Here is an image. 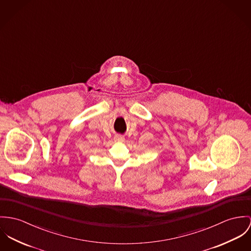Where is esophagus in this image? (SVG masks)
Returning a JSON list of instances; mask_svg holds the SVG:
<instances>
[{
  "label": "esophagus",
  "instance_id": "esophagus-1",
  "mask_svg": "<svg viewBox=\"0 0 251 251\" xmlns=\"http://www.w3.org/2000/svg\"><path fill=\"white\" fill-rule=\"evenodd\" d=\"M114 140L116 142H124L125 138L123 136H121V135H116V136L114 137Z\"/></svg>",
  "mask_w": 251,
  "mask_h": 251
}]
</instances>
